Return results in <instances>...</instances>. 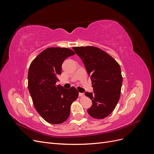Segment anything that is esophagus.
Instances as JSON below:
<instances>
[{
	"label": "esophagus",
	"mask_w": 154,
	"mask_h": 154,
	"mask_svg": "<svg viewBox=\"0 0 154 154\" xmlns=\"http://www.w3.org/2000/svg\"><path fill=\"white\" fill-rule=\"evenodd\" d=\"M84 96H85V94H84V93H79V96H80V97H84Z\"/></svg>",
	"instance_id": "1"
}]
</instances>
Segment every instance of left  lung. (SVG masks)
I'll list each match as a JSON object with an SVG mask.
<instances>
[{
    "label": "left lung",
    "mask_w": 154,
    "mask_h": 154,
    "mask_svg": "<svg viewBox=\"0 0 154 154\" xmlns=\"http://www.w3.org/2000/svg\"><path fill=\"white\" fill-rule=\"evenodd\" d=\"M91 76L94 93L85 92L92 105L87 110L95 119H103L112 112L119 100L123 78L119 63L104 51L94 46L73 47Z\"/></svg>",
    "instance_id": "obj_1"
}]
</instances>
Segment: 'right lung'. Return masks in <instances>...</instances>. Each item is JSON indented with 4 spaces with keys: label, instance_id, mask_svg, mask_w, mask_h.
Here are the masks:
<instances>
[{
    "label": "right lung",
    "instance_id": "right-lung-1",
    "mask_svg": "<svg viewBox=\"0 0 154 154\" xmlns=\"http://www.w3.org/2000/svg\"><path fill=\"white\" fill-rule=\"evenodd\" d=\"M74 54V51L68 48H49L37 56L29 66L28 89L32 103L41 117L49 123L66 122L72 103L78 97L74 87L66 89L57 85L63 61Z\"/></svg>",
    "mask_w": 154,
    "mask_h": 154
}]
</instances>
